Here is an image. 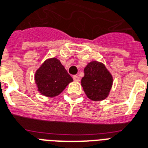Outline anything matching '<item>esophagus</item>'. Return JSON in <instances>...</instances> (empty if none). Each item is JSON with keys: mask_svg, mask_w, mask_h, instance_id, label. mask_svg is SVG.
<instances>
[{"mask_svg": "<svg viewBox=\"0 0 148 148\" xmlns=\"http://www.w3.org/2000/svg\"><path fill=\"white\" fill-rule=\"evenodd\" d=\"M73 79H74V81H76V82H78L80 80V78L77 75H74V76H73Z\"/></svg>", "mask_w": 148, "mask_h": 148, "instance_id": "1", "label": "esophagus"}]
</instances>
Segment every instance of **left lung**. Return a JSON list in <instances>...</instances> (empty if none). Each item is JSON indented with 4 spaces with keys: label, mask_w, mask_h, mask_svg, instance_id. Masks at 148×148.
Instances as JSON below:
<instances>
[{
    "label": "left lung",
    "mask_w": 148,
    "mask_h": 148,
    "mask_svg": "<svg viewBox=\"0 0 148 148\" xmlns=\"http://www.w3.org/2000/svg\"><path fill=\"white\" fill-rule=\"evenodd\" d=\"M85 76L82 79L84 92L92 100L104 99L112 86V76L105 66L99 62H91L84 70Z\"/></svg>",
    "instance_id": "1"
}]
</instances>
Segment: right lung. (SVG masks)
<instances>
[{
    "label": "right lung",
    "mask_w": 148,
    "mask_h": 148,
    "mask_svg": "<svg viewBox=\"0 0 148 148\" xmlns=\"http://www.w3.org/2000/svg\"><path fill=\"white\" fill-rule=\"evenodd\" d=\"M72 81L73 78L56 58L46 60L35 74L38 91L50 97L61 93Z\"/></svg>",
    "instance_id": "right-lung-1"
}]
</instances>
